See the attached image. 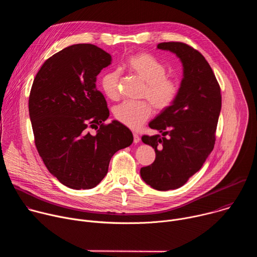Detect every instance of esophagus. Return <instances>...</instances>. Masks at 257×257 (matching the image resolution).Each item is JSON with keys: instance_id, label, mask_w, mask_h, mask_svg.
I'll return each instance as SVG.
<instances>
[{"instance_id": "34e87169", "label": "esophagus", "mask_w": 257, "mask_h": 257, "mask_svg": "<svg viewBox=\"0 0 257 257\" xmlns=\"http://www.w3.org/2000/svg\"><path fill=\"white\" fill-rule=\"evenodd\" d=\"M133 141L134 143H138L140 141V137L137 133H133Z\"/></svg>"}]
</instances>
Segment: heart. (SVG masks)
Here are the masks:
<instances>
[{
    "instance_id": "obj_1",
    "label": "heart",
    "mask_w": 257,
    "mask_h": 257,
    "mask_svg": "<svg viewBox=\"0 0 257 257\" xmlns=\"http://www.w3.org/2000/svg\"><path fill=\"white\" fill-rule=\"evenodd\" d=\"M126 67L133 74L145 82L141 97L148 98L159 112L166 111L176 101L179 92V82L167 76V68L154 56L148 53H137L129 56L125 62ZM119 70L105 71L100 77V87L103 93L109 98L116 100L120 97ZM153 113L150 102L124 101L114 108V117L121 124L138 129L148 121Z\"/></svg>"
}]
</instances>
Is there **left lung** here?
<instances>
[{
    "instance_id": "left-lung-1",
    "label": "left lung",
    "mask_w": 257,
    "mask_h": 257,
    "mask_svg": "<svg viewBox=\"0 0 257 257\" xmlns=\"http://www.w3.org/2000/svg\"><path fill=\"white\" fill-rule=\"evenodd\" d=\"M158 49L175 53L184 67L176 101L150 123L162 135H143L155 149L156 160L140 169L146 184L160 191L174 190L198 172L215 143L222 107L221 87L205 58L180 42L161 43Z\"/></svg>"
}]
</instances>
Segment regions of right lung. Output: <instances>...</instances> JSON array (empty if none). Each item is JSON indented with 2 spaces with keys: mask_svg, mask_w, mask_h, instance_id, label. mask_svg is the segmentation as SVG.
Wrapping results in <instances>:
<instances>
[{
  "mask_svg": "<svg viewBox=\"0 0 257 257\" xmlns=\"http://www.w3.org/2000/svg\"><path fill=\"white\" fill-rule=\"evenodd\" d=\"M111 61L94 45H73L49 58L31 86L28 108L36 150L50 173L72 189L95 187L115 153L133 141L120 122L104 123L109 111L95 81Z\"/></svg>",
  "mask_w": 257,
  "mask_h": 257,
  "instance_id": "add662e5",
  "label": "right lung"
}]
</instances>
